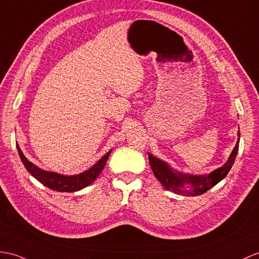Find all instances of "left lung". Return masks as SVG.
I'll return each instance as SVG.
<instances>
[{"mask_svg": "<svg viewBox=\"0 0 259 259\" xmlns=\"http://www.w3.org/2000/svg\"><path fill=\"white\" fill-rule=\"evenodd\" d=\"M239 132L236 146L228 158L226 163L214 170L209 174H202V176H193V174L182 173L173 170L172 167L158 158L153 157L151 153H148L150 165L160 183L166 190L174 192L176 194H181L184 196H196L205 193L206 191L212 189L220 181H222L232 169L234 161L237 155L238 144H239Z\"/></svg>", "mask_w": 259, "mask_h": 259, "instance_id": "left-lung-1", "label": "left lung"}]
</instances>
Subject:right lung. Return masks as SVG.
Returning <instances> with one entry per match:
<instances>
[{"label":"right lung","instance_id":"add662e5","mask_svg":"<svg viewBox=\"0 0 259 259\" xmlns=\"http://www.w3.org/2000/svg\"><path fill=\"white\" fill-rule=\"evenodd\" d=\"M16 148L25 169L31 173L38 182L47 186L48 189L57 192H76L86 188L89 184H92L95 180L98 178L100 172L104 170V167L107 163V160L111 153V150H109L97 163L85 172L76 174V176H63V174H59L56 172L39 169V167H37L35 164H33L31 161H28L26 159L25 155L23 154L22 150L20 149L19 144H16Z\"/></svg>","mask_w":259,"mask_h":259}]
</instances>
